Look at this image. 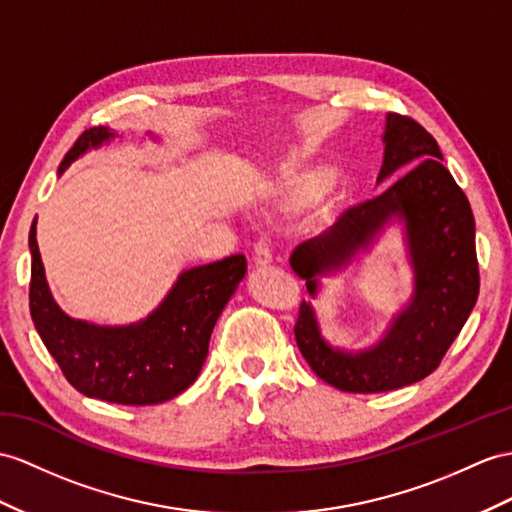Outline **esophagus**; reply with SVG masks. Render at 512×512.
I'll return each instance as SVG.
<instances>
[{"instance_id": "esophagus-1", "label": "esophagus", "mask_w": 512, "mask_h": 512, "mask_svg": "<svg viewBox=\"0 0 512 512\" xmlns=\"http://www.w3.org/2000/svg\"><path fill=\"white\" fill-rule=\"evenodd\" d=\"M254 263L258 267L271 263V243H269V239H265V236L263 239H258L254 245Z\"/></svg>"}]
</instances>
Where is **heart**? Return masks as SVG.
I'll return each mask as SVG.
<instances>
[{
	"mask_svg": "<svg viewBox=\"0 0 512 512\" xmlns=\"http://www.w3.org/2000/svg\"><path fill=\"white\" fill-rule=\"evenodd\" d=\"M330 184H332V173L328 169L304 171L291 182L286 199H289V204L295 208L308 206V204H313L317 197L326 193Z\"/></svg>",
	"mask_w": 512,
	"mask_h": 512,
	"instance_id": "heart-1",
	"label": "heart"
}]
</instances>
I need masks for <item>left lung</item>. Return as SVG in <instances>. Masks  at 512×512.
Instances as JSON below:
<instances>
[{
  "label": "left lung",
  "instance_id": "obj_1",
  "mask_svg": "<svg viewBox=\"0 0 512 512\" xmlns=\"http://www.w3.org/2000/svg\"><path fill=\"white\" fill-rule=\"evenodd\" d=\"M378 180L408 165L402 178L376 197L350 206L326 232L299 245L291 267L317 293V276L341 267L367 247L386 221L406 223L415 265V297L369 352L345 354L321 339L310 304H299L295 341L317 376L345 393H382L419 382L441 365L476 306L480 271L476 221L469 199L443 167L434 136L413 117L389 112Z\"/></svg>",
  "mask_w": 512,
  "mask_h": 512
}]
</instances>
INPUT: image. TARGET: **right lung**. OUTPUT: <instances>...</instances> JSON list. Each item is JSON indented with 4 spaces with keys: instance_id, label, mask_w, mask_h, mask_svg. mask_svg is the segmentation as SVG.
Here are the masks:
<instances>
[{
    "instance_id": "1",
    "label": "right lung",
    "mask_w": 512,
    "mask_h": 512,
    "mask_svg": "<svg viewBox=\"0 0 512 512\" xmlns=\"http://www.w3.org/2000/svg\"><path fill=\"white\" fill-rule=\"evenodd\" d=\"M108 128H89L73 143L60 173L89 147L102 145ZM30 315L62 376L86 397L123 406L167 402L197 380L210 334L247 271L243 254L184 271L145 321L126 328H99L67 317L47 289L36 228H30Z\"/></svg>"
}]
</instances>
